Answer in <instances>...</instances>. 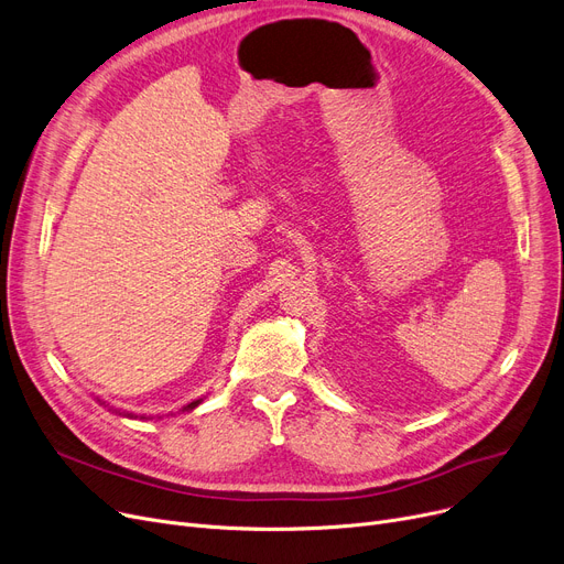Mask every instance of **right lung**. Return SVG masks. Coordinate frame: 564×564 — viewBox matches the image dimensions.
Listing matches in <instances>:
<instances>
[{"mask_svg":"<svg viewBox=\"0 0 564 564\" xmlns=\"http://www.w3.org/2000/svg\"><path fill=\"white\" fill-rule=\"evenodd\" d=\"M200 401H203V399H198V401H193V403H188V405H186L184 410H193V408H198V405H200ZM119 414H121V412H119ZM124 417H133V414H124Z\"/></svg>","mask_w":564,"mask_h":564,"instance_id":"right-lung-1","label":"right lung"}]
</instances>
